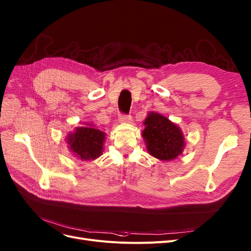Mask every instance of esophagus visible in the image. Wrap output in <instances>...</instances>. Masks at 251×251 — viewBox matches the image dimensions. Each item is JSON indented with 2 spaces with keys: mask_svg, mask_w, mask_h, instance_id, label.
Returning <instances> with one entry per match:
<instances>
[{
  "mask_svg": "<svg viewBox=\"0 0 251 251\" xmlns=\"http://www.w3.org/2000/svg\"><path fill=\"white\" fill-rule=\"evenodd\" d=\"M119 122L120 123H130L131 122V116L130 115H119Z\"/></svg>",
  "mask_w": 251,
  "mask_h": 251,
  "instance_id": "1",
  "label": "esophagus"
}]
</instances>
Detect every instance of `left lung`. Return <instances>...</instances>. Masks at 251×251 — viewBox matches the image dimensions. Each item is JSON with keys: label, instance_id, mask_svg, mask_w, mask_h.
Masks as SVG:
<instances>
[{"label": "left lung", "instance_id": "obj_1", "mask_svg": "<svg viewBox=\"0 0 251 251\" xmlns=\"http://www.w3.org/2000/svg\"><path fill=\"white\" fill-rule=\"evenodd\" d=\"M143 124L142 137L150 154L161 161H172L182 153L185 139L181 129L168 118L150 112Z\"/></svg>", "mask_w": 251, "mask_h": 251}]
</instances>
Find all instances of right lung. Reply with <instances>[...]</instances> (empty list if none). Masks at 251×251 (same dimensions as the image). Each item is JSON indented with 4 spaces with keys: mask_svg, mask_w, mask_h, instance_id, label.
Returning a JSON list of instances; mask_svg holds the SVG:
<instances>
[{
    "mask_svg": "<svg viewBox=\"0 0 251 251\" xmlns=\"http://www.w3.org/2000/svg\"><path fill=\"white\" fill-rule=\"evenodd\" d=\"M105 133L92 125L77 127L68 134L67 143L74 156L81 161L96 160L102 152Z\"/></svg>",
    "mask_w": 251,
    "mask_h": 251,
    "instance_id": "right-lung-1",
    "label": "right lung"
}]
</instances>
